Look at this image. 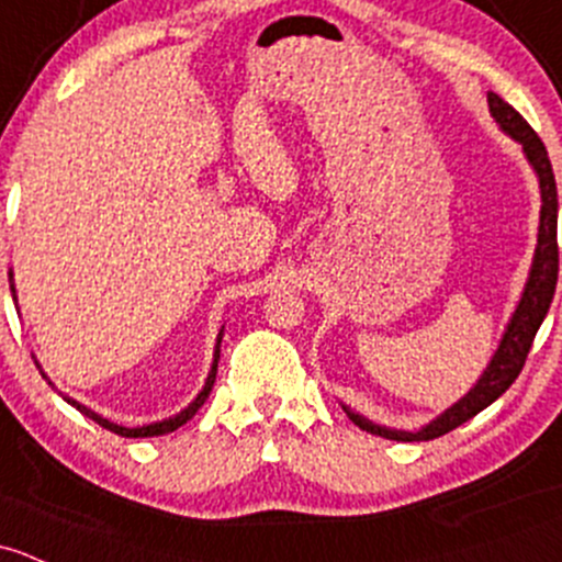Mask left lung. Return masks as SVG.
Instances as JSON below:
<instances>
[{
	"mask_svg": "<svg viewBox=\"0 0 562 562\" xmlns=\"http://www.w3.org/2000/svg\"><path fill=\"white\" fill-rule=\"evenodd\" d=\"M490 115L495 117L501 128H504L509 137H515L522 145V153L528 156L530 167H533L536 177H539L541 188V217H539V245L533 252V266H530L528 282H525L522 299H519L515 315H512L509 326L504 330V339H501L498 350H495L493 360L487 363L484 374L480 376L474 387L452 404L450 409L441 412L436 420L423 425L420 430H395L385 428V425H376L366 417L356 415L352 409H347V417L358 425V428L369 430L374 436H385L393 441H428L439 439V436L450 434L452 428L471 420L474 415H480L482 409H487L498 395H504L512 387V382L517 380L519 371H522L525 358H528L530 345L536 339V330L544 323L549 304H552L554 285H558V186H554V172L552 164H549L544 142L539 139V134L528 126L519 112L512 108L509 102L498 97V93H487Z\"/></svg>",
	"mask_w": 562,
	"mask_h": 562,
	"instance_id": "1",
	"label": "left lung"
}]
</instances>
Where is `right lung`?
Returning a JSON list of instances; mask_svg holds the SVG:
<instances>
[{"instance_id": "right-lung-1", "label": "right lung", "mask_w": 562, "mask_h": 562, "mask_svg": "<svg viewBox=\"0 0 562 562\" xmlns=\"http://www.w3.org/2000/svg\"><path fill=\"white\" fill-rule=\"evenodd\" d=\"M10 280H13V271H10ZM10 293H13V299H15V285H10ZM221 339H223V328H221V334H217L215 358H212V369H210V374H206V382H204L202 393H199L196 398H193L191 404H188L186 409L180 412V415L169 417V420H158V423H150V425H139V428H126V425H117V423L104 420L102 415H97V412H91V409H88V406L78 404V401L69 398V395H64V401H67V404H72L75 409L82 412V415H86V417H91V420L97 423V425H102V428H108V430H112V434H117V436H126V439H145V436H164V434H172V430L180 428V425H186L188 420H191V417L196 415L199 409H202L204 401L210 398V390H212V385H215L217 360H221ZM43 376H45V374H43ZM45 380H47V376H45ZM47 385H50V382H47Z\"/></svg>"}]
</instances>
